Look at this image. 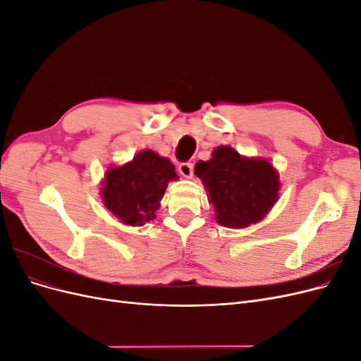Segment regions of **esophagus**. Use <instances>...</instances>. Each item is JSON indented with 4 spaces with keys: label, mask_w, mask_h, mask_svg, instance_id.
I'll return each instance as SVG.
<instances>
[{
    "label": "esophagus",
    "mask_w": 361,
    "mask_h": 361,
    "mask_svg": "<svg viewBox=\"0 0 361 361\" xmlns=\"http://www.w3.org/2000/svg\"><path fill=\"white\" fill-rule=\"evenodd\" d=\"M179 173L180 176L185 179H191L192 174H194V167L191 162H182L179 164Z\"/></svg>",
    "instance_id": "1"
}]
</instances>
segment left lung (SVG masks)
I'll use <instances>...</instances> for the list:
<instances>
[{
  "label": "left lung",
  "mask_w": 361,
  "mask_h": 361,
  "mask_svg": "<svg viewBox=\"0 0 361 361\" xmlns=\"http://www.w3.org/2000/svg\"><path fill=\"white\" fill-rule=\"evenodd\" d=\"M214 206L215 220L228 228L256 224L279 200L280 174L267 158L243 157L232 146H218L212 158L194 169Z\"/></svg>",
  "instance_id": "1"
}]
</instances>
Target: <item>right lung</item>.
<instances>
[{"label": "right lung", "mask_w": 361, "mask_h": 361, "mask_svg": "<svg viewBox=\"0 0 361 361\" xmlns=\"http://www.w3.org/2000/svg\"><path fill=\"white\" fill-rule=\"evenodd\" d=\"M169 158L146 149L125 164L110 166L101 182L105 207L125 226H145L157 218L170 180H178Z\"/></svg>", "instance_id": "obj_1"}]
</instances>
